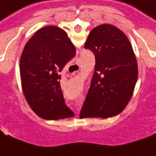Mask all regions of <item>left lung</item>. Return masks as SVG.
<instances>
[{
  "instance_id": "obj_1",
  "label": "left lung",
  "mask_w": 156,
  "mask_h": 156,
  "mask_svg": "<svg viewBox=\"0 0 156 156\" xmlns=\"http://www.w3.org/2000/svg\"><path fill=\"white\" fill-rule=\"evenodd\" d=\"M85 48L93 53L96 65L80 117L108 119L118 115L130 101L138 79L132 45L118 27L101 24L90 31Z\"/></svg>"
}]
</instances>
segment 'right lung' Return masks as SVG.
Here are the masks:
<instances>
[{
	"mask_svg": "<svg viewBox=\"0 0 156 156\" xmlns=\"http://www.w3.org/2000/svg\"><path fill=\"white\" fill-rule=\"evenodd\" d=\"M76 53L66 31L55 26L42 27L27 41L20 59L21 82L27 103L38 117L57 120L74 116L65 103L59 74Z\"/></svg>",
	"mask_w": 156,
	"mask_h": 156,
	"instance_id": "add662e5",
	"label": "right lung"
}]
</instances>
